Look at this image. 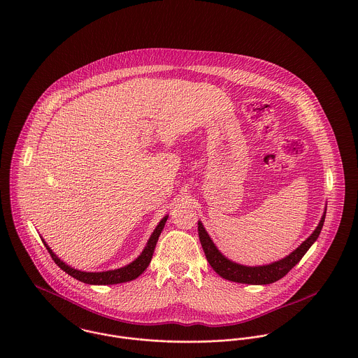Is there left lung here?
<instances>
[{
  "mask_svg": "<svg viewBox=\"0 0 358 358\" xmlns=\"http://www.w3.org/2000/svg\"><path fill=\"white\" fill-rule=\"evenodd\" d=\"M325 215H322L317 229L314 233L307 238L306 241L296 248L292 254L274 262L267 266H257V267H250V266H243L238 263H234L229 260L227 257L222 255L212 240L209 238L208 233L205 231L204 226L201 222H199V237L200 243L203 245L206 260L209 262L210 267L224 280L234 281V282H241V284H254V285H264V284H271L282 278L288 271L299 263V260L305 256L308 248L313 245V243L318 238L321 229L324 226Z\"/></svg>",
  "mask_w": 358,
  "mask_h": 358,
  "instance_id": "left-lung-1",
  "label": "left lung"
}]
</instances>
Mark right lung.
Masks as SVG:
<instances>
[{"label": "right lung", "mask_w": 358, "mask_h": 358, "mask_svg": "<svg viewBox=\"0 0 358 358\" xmlns=\"http://www.w3.org/2000/svg\"><path fill=\"white\" fill-rule=\"evenodd\" d=\"M168 216H165L159 223L158 226L155 227V230L146 245V248L143 250V252L141 254V256L134 260L131 264L125 266V267H121V268H117V270H110V271H102V273H87V271H80V270H76L70 266H67L66 263H63L57 256L55 255L52 252L51 248L44 243V245L47 247L50 255H51L53 262L63 270L66 271L69 275L77 278L78 281L81 282H85V284H92V285H110V284H120V282H128V281H132L135 278H138L146 268L150 264V260L153 257L154 248H155V244L158 241V237L165 226V222H166Z\"/></svg>", "instance_id": "add662e5"}]
</instances>
